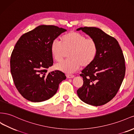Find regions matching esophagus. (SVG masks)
<instances>
[{
	"label": "esophagus",
	"mask_w": 134,
	"mask_h": 134,
	"mask_svg": "<svg viewBox=\"0 0 134 134\" xmlns=\"http://www.w3.org/2000/svg\"><path fill=\"white\" fill-rule=\"evenodd\" d=\"M68 79H71V78H74L75 77L74 75H66Z\"/></svg>",
	"instance_id": "obj_1"
}]
</instances>
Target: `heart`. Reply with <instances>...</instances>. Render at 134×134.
I'll return each instance as SVG.
<instances>
[{"instance_id": "b5f03b06", "label": "heart", "mask_w": 134, "mask_h": 134, "mask_svg": "<svg viewBox=\"0 0 134 134\" xmlns=\"http://www.w3.org/2000/svg\"><path fill=\"white\" fill-rule=\"evenodd\" d=\"M61 40L62 42L55 39L52 42L51 51L53 58L57 62H61L69 52L70 59L57 64V70L71 73L80 66H89L96 58L98 47L94 39L87 38L79 32L71 31L64 35Z\"/></svg>"}]
</instances>
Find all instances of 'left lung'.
<instances>
[{
  "instance_id": "obj_1",
  "label": "left lung",
  "mask_w": 134,
  "mask_h": 134,
  "mask_svg": "<svg viewBox=\"0 0 134 134\" xmlns=\"http://www.w3.org/2000/svg\"><path fill=\"white\" fill-rule=\"evenodd\" d=\"M96 41L98 51L94 62L82 71V87L77 90L79 98L91 105L106 104L115 97L123 81L125 60L115 38L94 27H80Z\"/></svg>"
}]
</instances>
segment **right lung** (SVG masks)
<instances>
[{"label":"right lung","instance_id":"right-lung-1","mask_svg":"<svg viewBox=\"0 0 134 134\" xmlns=\"http://www.w3.org/2000/svg\"><path fill=\"white\" fill-rule=\"evenodd\" d=\"M66 31L55 26L40 25L22 35L15 45L10 56V72L18 92L27 100H48L66 79L58 70L47 72L53 64L52 42Z\"/></svg>","mask_w":134,"mask_h":134}]
</instances>
